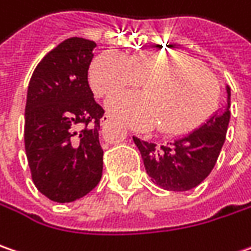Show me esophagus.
Listing matches in <instances>:
<instances>
[{
	"label": "esophagus",
	"instance_id": "34e87169",
	"mask_svg": "<svg viewBox=\"0 0 251 251\" xmlns=\"http://www.w3.org/2000/svg\"><path fill=\"white\" fill-rule=\"evenodd\" d=\"M111 120H113V117H111L110 114H104V116L101 117V120H100V123H101V126H107Z\"/></svg>",
	"mask_w": 251,
	"mask_h": 251
}]
</instances>
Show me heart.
Returning a JSON list of instances; mask_svg holds the SVG:
<instances>
[{"instance_id": "1", "label": "heart", "mask_w": 251, "mask_h": 251, "mask_svg": "<svg viewBox=\"0 0 251 251\" xmlns=\"http://www.w3.org/2000/svg\"><path fill=\"white\" fill-rule=\"evenodd\" d=\"M89 80L96 96L106 97L143 82V92H121L107 108L137 130L157 126L162 132L189 128L212 106L218 86L206 69L181 52H143L128 57L104 50L90 66Z\"/></svg>"}]
</instances>
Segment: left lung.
<instances>
[{"label":"left lung","mask_w":251,"mask_h":251,"mask_svg":"<svg viewBox=\"0 0 251 251\" xmlns=\"http://www.w3.org/2000/svg\"><path fill=\"white\" fill-rule=\"evenodd\" d=\"M227 104L213 113L206 123L172 143L157 145L132 137L141 152L147 174L158 186L183 192L198 186L213 169L230 120V87L226 86Z\"/></svg>","instance_id":"8db88e82"}]
</instances>
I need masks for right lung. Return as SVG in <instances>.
Listing matches in <instances>:
<instances>
[{"mask_svg":"<svg viewBox=\"0 0 251 251\" xmlns=\"http://www.w3.org/2000/svg\"><path fill=\"white\" fill-rule=\"evenodd\" d=\"M96 44L69 38L33 70L25 107V151L32 181L53 202L83 198L101 179L99 143L104 110L89 86Z\"/></svg>","mask_w":251,"mask_h":251,"instance_id":"1","label":"right lung"}]
</instances>
